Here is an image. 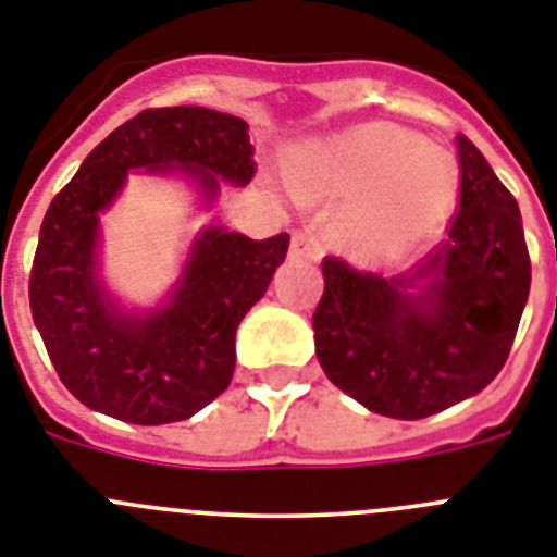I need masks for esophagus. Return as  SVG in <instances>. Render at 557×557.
Listing matches in <instances>:
<instances>
[{"label":"esophagus","instance_id":"esophagus-1","mask_svg":"<svg viewBox=\"0 0 557 557\" xmlns=\"http://www.w3.org/2000/svg\"><path fill=\"white\" fill-rule=\"evenodd\" d=\"M322 246L317 240L314 232L308 228H297L292 235V257H302V260H320Z\"/></svg>","mask_w":557,"mask_h":557}]
</instances>
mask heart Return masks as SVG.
Instances as JSON below:
<instances>
[{
    "mask_svg": "<svg viewBox=\"0 0 557 557\" xmlns=\"http://www.w3.org/2000/svg\"><path fill=\"white\" fill-rule=\"evenodd\" d=\"M297 189L350 198L343 240L366 263H391L442 228L459 195L445 149L408 129L373 121L314 147L292 166Z\"/></svg>",
    "mask_w": 557,
    "mask_h": 557,
    "instance_id": "heart-1",
    "label": "heart"
}]
</instances>
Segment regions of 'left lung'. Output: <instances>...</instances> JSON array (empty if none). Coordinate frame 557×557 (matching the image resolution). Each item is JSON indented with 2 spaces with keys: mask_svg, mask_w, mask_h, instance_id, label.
<instances>
[{
  "mask_svg": "<svg viewBox=\"0 0 557 557\" xmlns=\"http://www.w3.org/2000/svg\"><path fill=\"white\" fill-rule=\"evenodd\" d=\"M461 189L447 240L408 274L380 277L325 257L314 311L322 371L391 419H424L490 385L530 297V251L516 198L459 135Z\"/></svg>",
  "mask_w": 557,
  "mask_h": 557,
  "instance_id": "left-lung-1",
  "label": "left lung"
}]
</instances>
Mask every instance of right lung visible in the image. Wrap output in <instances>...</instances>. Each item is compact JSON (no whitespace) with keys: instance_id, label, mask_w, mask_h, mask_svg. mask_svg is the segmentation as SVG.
I'll return each instance as SVG.
<instances>
[{"instance_id":"add662e5","label":"right lung","mask_w":557,"mask_h":557,"mask_svg":"<svg viewBox=\"0 0 557 557\" xmlns=\"http://www.w3.org/2000/svg\"><path fill=\"white\" fill-rule=\"evenodd\" d=\"M129 170L184 175L212 207L221 184L255 177L249 124L207 107L144 110L92 149L41 221L30 311L70 394L129 424L189 419L235 373V334L286 260L288 235L251 240L209 226L166 300L147 311L115 302L101 277V212Z\"/></svg>"}]
</instances>
